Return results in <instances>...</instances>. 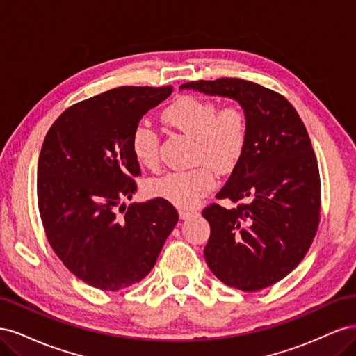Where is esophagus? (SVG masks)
<instances>
[{
  "mask_svg": "<svg viewBox=\"0 0 356 356\" xmlns=\"http://www.w3.org/2000/svg\"><path fill=\"white\" fill-rule=\"evenodd\" d=\"M196 212L195 211H186V209H181L179 211V218L181 220H188L191 217H195Z\"/></svg>",
  "mask_w": 356,
  "mask_h": 356,
  "instance_id": "esophagus-1",
  "label": "esophagus"
}]
</instances>
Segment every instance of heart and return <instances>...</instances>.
I'll list each match as a JSON object with an SVG mask.
<instances>
[{"instance_id":"1","label":"heart","mask_w":356,"mask_h":356,"mask_svg":"<svg viewBox=\"0 0 356 356\" xmlns=\"http://www.w3.org/2000/svg\"><path fill=\"white\" fill-rule=\"evenodd\" d=\"M163 120L195 138L193 163L227 172L234 168L245 152L248 123L243 111L236 106H225L218 111V106L208 99L182 96L168 106ZM159 135L152 126L141 122L134 127L131 149L139 165L145 168L159 165ZM208 166L166 172L149 181V193L182 209L196 207L215 186V177Z\"/></svg>"}]
</instances>
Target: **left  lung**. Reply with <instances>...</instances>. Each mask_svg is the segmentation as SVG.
I'll return each mask as SVG.
<instances>
[{"instance_id": "left-lung-1", "label": "left lung", "mask_w": 356, "mask_h": 356, "mask_svg": "<svg viewBox=\"0 0 356 356\" xmlns=\"http://www.w3.org/2000/svg\"><path fill=\"white\" fill-rule=\"evenodd\" d=\"M181 89L239 102L248 141L217 203L202 215L211 225L203 254L211 272L242 291L281 281L303 260L314 241L321 211V179L310 138L282 95L241 79L191 81Z\"/></svg>"}]
</instances>
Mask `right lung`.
<instances>
[{
  "label": "right lung",
  "mask_w": 356,
  "mask_h": 356,
  "mask_svg": "<svg viewBox=\"0 0 356 356\" xmlns=\"http://www.w3.org/2000/svg\"><path fill=\"white\" fill-rule=\"evenodd\" d=\"M170 93L172 86H124L96 95L63 111L42 143V227L68 270L95 288L118 291L143 281L178 222L163 199L122 203L132 199L141 174L131 149L134 127Z\"/></svg>",
  "instance_id": "right-lung-1"
}]
</instances>
